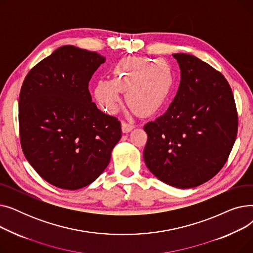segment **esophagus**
<instances>
[{
	"instance_id": "obj_1",
	"label": "esophagus",
	"mask_w": 253,
	"mask_h": 253,
	"mask_svg": "<svg viewBox=\"0 0 253 253\" xmlns=\"http://www.w3.org/2000/svg\"><path fill=\"white\" fill-rule=\"evenodd\" d=\"M134 127L135 126L132 124V123H130V122H126V121L122 122V131L124 132V133H127V132L131 131Z\"/></svg>"
}]
</instances>
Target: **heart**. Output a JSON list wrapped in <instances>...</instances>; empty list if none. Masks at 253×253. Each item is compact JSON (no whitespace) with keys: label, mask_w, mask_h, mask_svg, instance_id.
Masks as SVG:
<instances>
[{"label":"heart","mask_w":253,"mask_h":253,"mask_svg":"<svg viewBox=\"0 0 253 253\" xmlns=\"http://www.w3.org/2000/svg\"><path fill=\"white\" fill-rule=\"evenodd\" d=\"M174 84L170 65L160 59L130 57L120 61L112 71V82L98 81L93 95L101 108L115 114L121 106L120 90L127 91V100L142 115L160 111Z\"/></svg>","instance_id":"heart-1"}]
</instances>
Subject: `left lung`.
<instances>
[{
  "instance_id": "obj_1",
  "label": "left lung",
  "mask_w": 253,
  "mask_h": 253,
  "mask_svg": "<svg viewBox=\"0 0 253 253\" xmlns=\"http://www.w3.org/2000/svg\"><path fill=\"white\" fill-rule=\"evenodd\" d=\"M180 84L168 110L144 125L143 159L152 173L179 189L198 187L227 162L238 132V113L221 73L196 56L176 53Z\"/></svg>"
}]
</instances>
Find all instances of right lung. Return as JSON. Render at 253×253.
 I'll use <instances>...</instances> for the list:
<instances>
[{
    "instance_id": "obj_1",
    "label": "right lung",
    "mask_w": 253,
    "mask_h": 253,
    "mask_svg": "<svg viewBox=\"0 0 253 253\" xmlns=\"http://www.w3.org/2000/svg\"><path fill=\"white\" fill-rule=\"evenodd\" d=\"M105 61L96 52L66 45L26 75L18 102L19 136L38 174L63 190L94 181L122 136L116 117L92 102L89 81Z\"/></svg>"
}]
</instances>
